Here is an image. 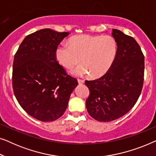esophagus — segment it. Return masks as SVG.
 Returning a JSON list of instances; mask_svg holds the SVG:
<instances>
[{"label": "esophagus", "mask_w": 156, "mask_h": 156, "mask_svg": "<svg viewBox=\"0 0 156 156\" xmlns=\"http://www.w3.org/2000/svg\"><path fill=\"white\" fill-rule=\"evenodd\" d=\"M77 81H78L79 84H84V80H80V79H78Z\"/></svg>", "instance_id": "esophagus-1"}]
</instances>
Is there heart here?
<instances>
[{"label": "heart", "mask_w": 156, "mask_h": 156, "mask_svg": "<svg viewBox=\"0 0 156 156\" xmlns=\"http://www.w3.org/2000/svg\"><path fill=\"white\" fill-rule=\"evenodd\" d=\"M117 52V44L110 35H80L69 40V45L60 44L55 50V58L59 65L72 69L74 76L91 74L93 77L105 74L113 65Z\"/></svg>", "instance_id": "b5f03b06"}]
</instances>
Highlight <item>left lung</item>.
<instances>
[{"mask_svg":"<svg viewBox=\"0 0 156 156\" xmlns=\"http://www.w3.org/2000/svg\"><path fill=\"white\" fill-rule=\"evenodd\" d=\"M117 52L110 69L97 80L85 81L89 89L86 107L89 115L108 122L127 114L141 93L144 77V56L131 36L113 29Z\"/></svg>","mask_w":156,"mask_h":156,"instance_id":"1","label":"left lung"}]
</instances>
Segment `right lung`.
Wrapping results in <instances>:
<instances>
[{"instance_id": "add662e5", "label": "right lung", "mask_w": 156, "mask_h": 156, "mask_svg": "<svg viewBox=\"0 0 156 156\" xmlns=\"http://www.w3.org/2000/svg\"><path fill=\"white\" fill-rule=\"evenodd\" d=\"M69 33L45 28L27 35L14 57L12 88L19 104L41 121H53L67 109L78 82L55 58V50Z\"/></svg>"}]
</instances>
